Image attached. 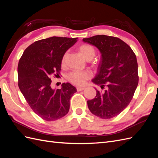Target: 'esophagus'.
Listing matches in <instances>:
<instances>
[{"mask_svg":"<svg viewBox=\"0 0 158 158\" xmlns=\"http://www.w3.org/2000/svg\"><path fill=\"white\" fill-rule=\"evenodd\" d=\"M85 89V87H77L76 88V89H77V91H82V90H84Z\"/></svg>","mask_w":158,"mask_h":158,"instance_id":"esophagus-1","label":"esophagus"}]
</instances>
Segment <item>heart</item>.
Instances as JSON below:
<instances>
[{
    "instance_id": "b5f03b06",
    "label": "heart",
    "mask_w": 158,
    "mask_h": 158,
    "mask_svg": "<svg viewBox=\"0 0 158 158\" xmlns=\"http://www.w3.org/2000/svg\"><path fill=\"white\" fill-rule=\"evenodd\" d=\"M78 51L82 55L84 58L87 60H92L95 55V50L94 47L89 44H84L80 45L78 47ZM67 53L65 52L63 55L61 59V64L64 65L65 64V61L66 59ZM91 77V74L87 71H74L71 73L68 76V80L71 83L75 85H83L85 84V81Z\"/></svg>"
}]
</instances>
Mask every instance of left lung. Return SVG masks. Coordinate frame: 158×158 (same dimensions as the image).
I'll return each mask as SVG.
<instances>
[{"instance_id": "8db88e82", "label": "left lung", "mask_w": 158, "mask_h": 158, "mask_svg": "<svg viewBox=\"0 0 158 158\" xmlns=\"http://www.w3.org/2000/svg\"><path fill=\"white\" fill-rule=\"evenodd\" d=\"M102 54L98 74L92 82L104 92L96 90V96L88 101L92 114L104 119L120 114L130 103L138 84L136 56L131 47L121 39L106 35L84 38Z\"/></svg>"}]
</instances>
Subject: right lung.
I'll list each match as a JSON object with an SVG mask.
<instances>
[{
    "label": "right lung",
    "instance_id": "1",
    "mask_svg": "<svg viewBox=\"0 0 158 158\" xmlns=\"http://www.w3.org/2000/svg\"><path fill=\"white\" fill-rule=\"evenodd\" d=\"M77 39L55 36L35 41L19 60V88L33 112L45 121L57 120L69 113L76 89L70 83L52 89L51 76H59L62 57Z\"/></svg>",
    "mask_w": 158,
    "mask_h": 158
}]
</instances>
